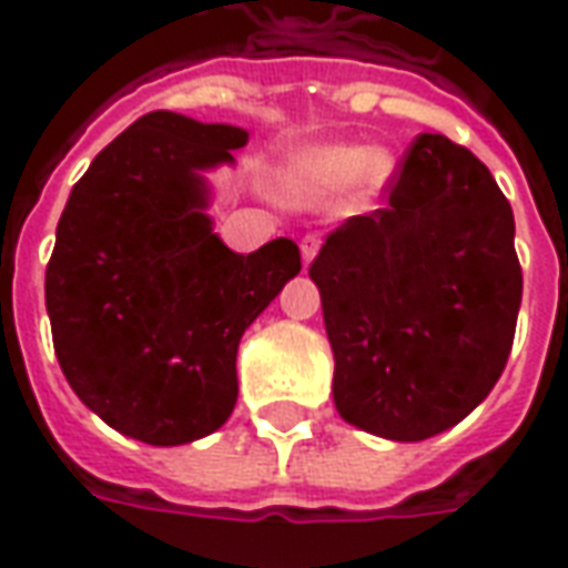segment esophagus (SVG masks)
Instances as JSON below:
<instances>
[{"label": "esophagus", "mask_w": 568, "mask_h": 568, "mask_svg": "<svg viewBox=\"0 0 568 568\" xmlns=\"http://www.w3.org/2000/svg\"><path fill=\"white\" fill-rule=\"evenodd\" d=\"M320 246H322V240L316 234H307L304 240H301V255H304V264H310V261L316 258Z\"/></svg>", "instance_id": "esophagus-1"}]
</instances>
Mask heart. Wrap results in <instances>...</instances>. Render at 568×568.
<instances>
[{
    "label": "heart",
    "instance_id": "b5f03b06",
    "mask_svg": "<svg viewBox=\"0 0 568 568\" xmlns=\"http://www.w3.org/2000/svg\"><path fill=\"white\" fill-rule=\"evenodd\" d=\"M393 173V158L386 151H368L362 145H322L304 151L292 163V182L313 194H332L353 182L381 187Z\"/></svg>",
    "mask_w": 568,
    "mask_h": 568
}]
</instances>
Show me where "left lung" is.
Segmentation results:
<instances>
[{
    "mask_svg": "<svg viewBox=\"0 0 568 568\" xmlns=\"http://www.w3.org/2000/svg\"><path fill=\"white\" fill-rule=\"evenodd\" d=\"M310 280L334 353V405L389 440H426L505 371L524 295L511 203L484 163L423 133L389 206L334 227Z\"/></svg>",
    "mask_w": 568,
    "mask_h": 568,
    "instance_id": "1",
    "label": "left lung"
}]
</instances>
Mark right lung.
<instances>
[{"instance_id": "right-lung-1", "label": "right lung", "mask_w": 568, "mask_h": 568, "mask_svg": "<svg viewBox=\"0 0 568 568\" xmlns=\"http://www.w3.org/2000/svg\"><path fill=\"white\" fill-rule=\"evenodd\" d=\"M248 133L149 112L105 145L57 224L44 271L54 353L72 393L128 438L175 447L236 405V346L301 271L295 240L231 252L212 234L203 170Z\"/></svg>"}]
</instances>
